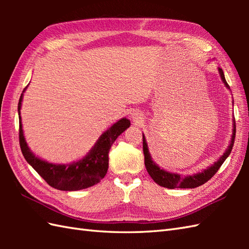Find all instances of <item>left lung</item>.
Returning a JSON list of instances; mask_svg holds the SVG:
<instances>
[{
  "instance_id": "8db88e82",
  "label": "left lung",
  "mask_w": 249,
  "mask_h": 249,
  "mask_svg": "<svg viewBox=\"0 0 249 249\" xmlns=\"http://www.w3.org/2000/svg\"><path fill=\"white\" fill-rule=\"evenodd\" d=\"M218 71L221 80L225 83V86L227 89H230L229 84L227 83L224 71L220 67H218ZM235 123L233 121V130H232V136H231V143L228 146V149L226 150L224 153V155H221L219 160L217 161H215L212 166L209 167L208 169H205L203 172L197 173L195 176H189V177H181L178 173H171L168 172L163 169H160L158 167L156 163L152 160V157L149 153V149H147V144L144 138V135L142 136V140H143V154H144V165L147 172H149L150 177L154 179V182L157 183L160 186L166 187V188H195L201 186L204 183L209 181L210 178H212L214 177V174L218 171V169L223 165L224 161L227 160V157L230 155V153L232 151V147H233L234 144V138H235Z\"/></svg>"
}]
</instances>
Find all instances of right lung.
<instances>
[{
    "mask_svg": "<svg viewBox=\"0 0 249 249\" xmlns=\"http://www.w3.org/2000/svg\"><path fill=\"white\" fill-rule=\"evenodd\" d=\"M25 89H23V92ZM23 92L21 94L18 104L19 113V142L21 152L34 170L48 183L51 187L66 192H75L100 182L105 178L109 167V151L111 145L118 137L130 126V122L126 118L116 122L109 129L99 137L92 150L86 157L70 165H56L47 162L36 157L29 149L23 136L22 124H21L20 109L22 103Z\"/></svg>",
    "mask_w": 249,
    "mask_h": 249,
    "instance_id": "add662e5",
    "label": "right lung"
}]
</instances>
